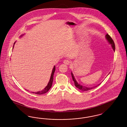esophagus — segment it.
Returning <instances> with one entry per match:
<instances>
[{"label": "esophagus", "instance_id": "esophagus-1", "mask_svg": "<svg viewBox=\"0 0 127 127\" xmlns=\"http://www.w3.org/2000/svg\"><path fill=\"white\" fill-rule=\"evenodd\" d=\"M69 63H70V61H69V60H65L64 61V63L65 64L68 65V64H69Z\"/></svg>", "mask_w": 127, "mask_h": 127}]
</instances>
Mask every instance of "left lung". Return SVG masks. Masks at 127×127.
<instances>
[{"instance_id": "1", "label": "left lung", "mask_w": 127, "mask_h": 127, "mask_svg": "<svg viewBox=\"0 0 127 127\" xmlns=\"http://www.w3.org/2000/svg\"><path fill=\"white\" fill-rule=\"evenodd\" d=\"M106 38H107V40H108L109 43L111 45L112 48L113 49L114 51H115V44H114V42L113 39H112V38H111V37H110V36L109 35H108V34H107V35H106ZM71 76H72V77L73 80V81H74V82L75 86L78 89H79V90H81V91H90V90H92V89H94L95 88H96V87H97V86H95V87H94L88 88V87H85V86H82V85H81L79 84V83H78V82L76 81V79L74 78V75H73V73L72 72H71Z\"/></svg>"}]
</instances>
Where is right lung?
<instances>
[{
	"label": "right lung",
	"instance_id": "right-lung-1",
	"mask_svg": "<svg viewBox=\"0 0 127 127\" xmlns=\"http://www.w3.org/2000/svg\"><path fill=\"white\" fill-rule=\"evenodd\" d=\"M55 71V66H54L53 69L52 70L51 75V77H50V80H49V81L48 82V84L45 87V88L42 91L36 92L35 93V92H33L32 93H35V94H37V95H41V94H43L47 93L50 90V89L51 88V87L52 86L53 81V77H54V74Z\"/></svg>",
	"mask_w": 127,
	"mask_h": 127
}]
</instances>
